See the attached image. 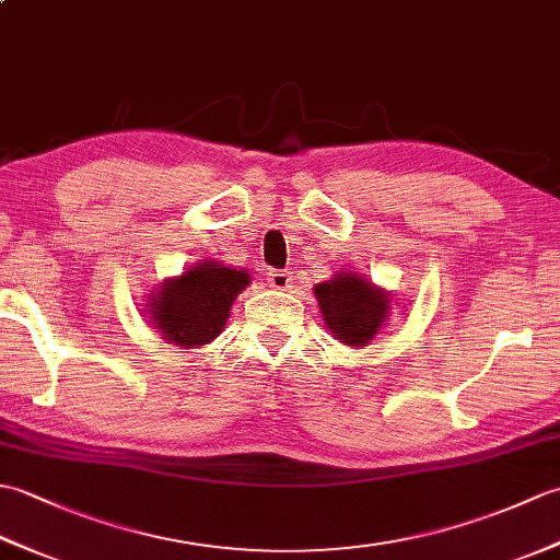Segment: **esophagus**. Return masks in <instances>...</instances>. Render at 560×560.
<instances>
[{"instance_id": "34e87169", "label": "esophagus", "mask_w": 560, "mask_h": 560, "mask_svg": "<svg viewBox=\"0 0 560 560\" xmlns=\"http://www.w3.org/2000/svg\"><path fill=\"white\" fill-rule=\"evenodd\" d=\"M267 281L273 291H289L293 283V273L291 271H269Z\"/></svg>"}]
</instances>
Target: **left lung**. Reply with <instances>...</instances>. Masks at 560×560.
Listing matches in <instances>:
<instances>
[{
    "label": "left lung",
    "instance_id": "left-lung-1",
    "mask_svg": "<svg viewBox=\"0 0 560 560\" xmlns=\"http://www.w3.org/2000/svg\"><path fill=\"white\" fill-rule=\"evenodd\" d=\"M329 335L343 347L363 349L371 343L392 313V293L375 287L355 271H337L313 289Z\"/></svg>",
    "mask_w": 560,
    "mask_h": 560
}]
</instances>
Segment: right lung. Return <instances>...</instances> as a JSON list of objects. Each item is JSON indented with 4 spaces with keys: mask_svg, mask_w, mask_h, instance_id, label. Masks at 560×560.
Returning <instances> with one entry per match:
<instances>
[{
    "mask_svg": "<svg viewBox=\"0 0 560 560\" xmlns=\"http://www.w3.org/2000/svg\"><path fill=\"white\" fill-rule=\"evenodd\" d=\"M249 279L247 269L201 259L177 277L163 279L149 293L144 315L168 343L180 349L207 347L223 331Z\"/></svg>",
    "mask_w": 560,
    "mask_h": 560,
    "instance_id": "obj_1",
    "label": "right lung"
}]
</instances>
